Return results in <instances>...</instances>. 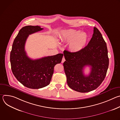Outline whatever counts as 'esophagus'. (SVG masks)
<instances>
[{
    "instance_id": "1",
    "label": "esophagus",
    "mask_w": 120,
    "mask_h": 120,
    "mask_svg": "<svg viewBox=\"0 0 120 120\" xmlns=\"http://www.w3.org/2000/svg\"><path fill=\"white\" fill-rule=\"evenodd\" d=\"M65 61V59L64 57H63V58H62V63H63Z\"/></svg>"
}]
</instances>
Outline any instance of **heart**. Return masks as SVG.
<instances>
[{
	"label": "heart",
	"mask_w": 120,
	"mask_h": 120,
	"mask_svg": "<svg viewBox=\"0 0 120 120\" xmlns=\"http://www.w3.org/2000/svg\"><path fill=\"white\" fill-rule=\"evenodd\" d=\"M60 38L62 41L69 42L68 46L72 52H78L86 45L88 36L86 33L80 30L69 29L63 31Z\"/></svg>",
	"instance_id": "heart-1"
}]
</instances>
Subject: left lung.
I'll return each mask as SVG.
<instances>
[{
	"label": "left lung",
	"instance_id": "8db88e82",
	"mask_svg": "<svg viewBox=\"0 0 120 120\" xmlns=\"http://www.w3.org/2000/svg\"><path fill=\"white\" fill-rule=\"evenodd\" d=\"M64 55L67 83L72 89L80 93L89 92L104 80L109 66L108 50L106 42L96 27L94 28L93 37L87 45L78 52L64 50ZM87 65L91 67V71L85 76L83 70Z\"/></svg>",
	"mask_w": 120,
	"mask_h": 120
}]
</instances>
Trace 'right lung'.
Here are the masks:
<instances>
[{
    "mask_svg": "<svg viewBox=\"0 0 120 120\" xmlns=\"http://www.w3.org/2000/svg\"><path fill=\"white\" fill-rule=\"evenodd\" d=\"M40 26H27L22 27L15 37L10 52L11 70L15 77L25 86L39 89L48 85L54 73V66L60 64L63 54L33 60L25 50L29 35L43 30Z\"/></svg>",
    "mask_w": 120,
    "mask_h": 120,
    "instance_id": "right-lung-1",
    "label": "right lung"
}]
</instances>
